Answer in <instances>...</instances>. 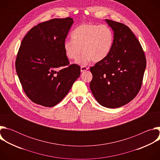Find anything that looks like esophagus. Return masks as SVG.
Returning a JSON list of instances; mask_svg holds the SVG:
<instances>
[{
    "label": "esophagus",
    "instance_id": "1",
    "mask_svg": "<svg viewBox=\"0 0 160 160\" xmlns=\"http://www.w3.org/2000/svg\"><path fill=\"white\" fill-rule=\"evenodd\" d=\"M80 69H81V72H83L88 70V68H87V66H81Z\"/></svg>",
    "mask_w": 160,
    "mask_h": 160
}]
</instances>
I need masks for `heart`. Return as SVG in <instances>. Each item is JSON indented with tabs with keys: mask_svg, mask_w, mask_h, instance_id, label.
<instances>
[{
	"mask_svg": "<svg viewBox=\"0 0 160 160\" xmlns=\"http://www.w3.org/2000/svg\"><path fill=\"white\" fill-rule=\"evenodd\" d=\"M72 38L64 42V50L68 58L77 59L80 64H87L92 60L97 62L104 60L109 54L114 42L111 29L106 25L83 23L72 33Z\"/></svg>",
	"mask_w": 160,
	"mask_h": 160,
	"instance_id": "heart-1",
	"label": "heart"
}]
</instances>
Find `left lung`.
Instances as JSON below:
<instances>
[{"mask_svg":"<svg viewBox=\"0 0 160 160\" xmlns=\"http://www.w3.org/2000/svg\"><path fill=\"white\" fill-rule=\"evenodd\" d=\"M114 32L106 58L90 68V88L102 106L116 108L130 102L141 88L146 66L144 52L132 30L121 22L106 19Z\"/></svg>","mask_w":160,"mask_h":160,"instance_id":"obj_1","label":"left lung"}]
</instances>
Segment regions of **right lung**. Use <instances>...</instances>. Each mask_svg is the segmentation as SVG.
Here are the masks:
<instances>
[{
	"label": "right lung",
	"instance_id": "1",
	"mask_svg": "<svg viewBox=\"0 0 160 160\" xmlns=\"http://www.w3.org/2000/svg\"><path fill=\"white\" fill-rule=\"evenodd\" d=\"M73 23L69 17L42 22L21 43L16 70L25 93L35 104L56 106L80 75V67L70 64L63 46Z\"/></svg>",
	"mask_w": 160,
	"mask_h": 160
}]
</instances>
